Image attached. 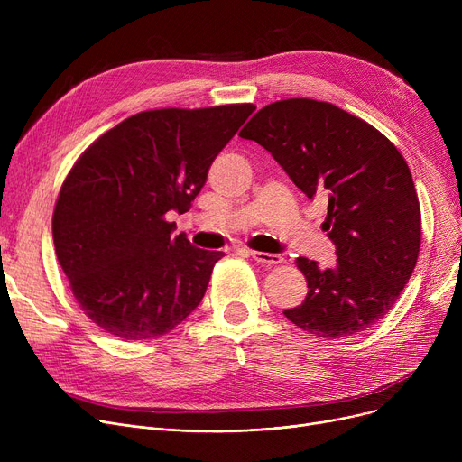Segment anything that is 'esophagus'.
<instances>
[{"instance_id": "esophagus-1", "label": "esophagus", "mask_w": 462, "mask_h": 462, "mask_svg": "<svg viewBox=\"0 0 462 462\" xmlns=\"http://www.w3.org/2000/svg\"><path fill=\"white\" fill-rule=\"evenodd\" d=\"M251 258H254L258 263L263 265H277L281 263L284 258L281 254H272V253H260V251H249Z\"/></svg>"}]
</instances>
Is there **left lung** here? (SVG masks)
<instances>
[{"label": "left lung", "mask_w": 462, "mask_h": 462, "mask_svg": "<svg viewBox=\"0 0 462 462\" xmlns=\"http://www.w3.org/2000/svg\"><path fill=\"white\" fill-rule=\"evenodd\" d=\"M282 166L307 199L328 202L324 228L335 268L300 256L307 298L284 317L317 337L343 338L376 324L416 268L421 213L395 145L331 103L286 99L263 106L239 133Z\"/></svg>", "instance_id": "8db88e82"}]
</instances>
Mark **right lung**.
I'll return each instance as SVG.
<instances>
[{"label": "right lung", "instance_id": "right-lung-1", "mask_svg": "<svg viewBox=\"0 0 462 462\" xmlns=\"http://www.w3.org/2000/svg\"><path fill=\"white\" fill-rule=\"evenodd\" d=\"M254 105L140 112L97 138L65 178L52 217L58 262L89 320L148 341L197 309L225 253L190 245L185 213Z\"/></svg>", "mask_w": 462, "mask_h": 462}]
</instances>
